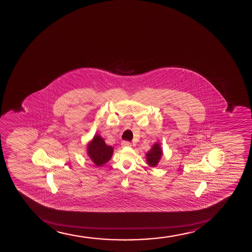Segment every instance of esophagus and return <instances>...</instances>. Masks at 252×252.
<instances>
[{"instance_id": "34e87169", "label": "esophagus", "mask_w": 252, "mask_h": 252, "mask_svg": "<svg viewBox=\"0 0 252 252\" xmlns=\"http://www.w3.org/2000/svg\"><path fill=\"white\" fill-rule=\"evenodd\" d=\"M122 147H129L131 146V144H130V142H126V141H124V142H122Z\"/></svg>"}]
</instances>
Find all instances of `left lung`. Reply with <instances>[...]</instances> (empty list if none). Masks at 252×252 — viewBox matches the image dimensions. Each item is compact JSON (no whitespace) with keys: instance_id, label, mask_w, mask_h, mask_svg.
Wrapping results in <instances>:
<instances>
[{"instance_id":"left-lung-1","label":"left lung","mask_w":252,"mask_h":252,"mask_svg":"<svg viewBox=\"0 0 252 252\" xmlns=\"http://www.w3.org/2000/svg\"><path fill=\"white\" fill-rule=\"evenodd\" d=\"M162 155L163 152L161 149V145L159 142H155L151 147L150 150L146 153L147 164L152 167L158 166Z\"/></svg>"}]
</instances>
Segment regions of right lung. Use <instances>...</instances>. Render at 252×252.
<instances>
[{
    "instance_id": "right-lung-1",
    "label": "right lung",
    "mask_w": 252,
    "mask_h": 252,
    "mask_svg": "<svg viewBox=\"0 0 252 252\" xmlns=\"http://www.w3.org/2000/svg\"><path fill=\"white\" fill-rule=\"evenodd\" d=\"M113 153V147L106 144L99 134H95L87 144L88 157L97 167L103 166L110 161Z\"/></svg>"
}]
</instances>
